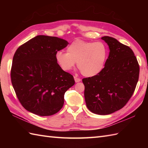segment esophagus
<instances>
[{
	"label": "esophagus",
	"instance_id": "obj_1",
	"mask_svg": "<svg viewBox=\"0 0 148 148\" xmlns=\"http://www.w3.org/2000/svg\"><path fill=\"white\" fill-rule=\"evenodd\" d=\"M74 80H75V82H76V83L80 82V81H81V79H79V78H78L77 77H75V76H74Z\"/></svg>",
	"mask_w": 148,
	"mask_h": 148
}]
</instances>
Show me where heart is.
I'll return each mask as SVG.
<instances>
[{
  "instance_id": "b5f03b06",
  "label": "heart",
  "mask_w": 148,
  "mask_h": 148,
  "mask_svg": "<svg viewBox=\"0 0 148 148\" xmlns=\"http://www.w3.org/2000/svg\"><path fill=\"white\" fill-rule=\"evenodd\" d=\"M108 56V48L102 42L75 40L67 48V53L58 51L55 59L62 70L69 71L77 62L84 76L92 77L102 71Z\"/></svg>"
}]
</instances>
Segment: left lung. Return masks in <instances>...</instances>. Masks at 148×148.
<instances>
[{
    "instance_id": "1",
    "label": "left lung",
    "mask_w": 148,
    "mask_h": 148,
    "mask_svg": "<svg viewBox=\"0 0 148 148\" xmlns=\"http://www.w3.org/2000/svg\"><path fill=\"white\" fill-rule=\"evenodd\" d=\"M101 39L110 50L104 68L82 81L88 109L95 114L107 115L123 108L132 96L139 80V65L130 47L111 37Z\"/></svg>"
}]
</instances>
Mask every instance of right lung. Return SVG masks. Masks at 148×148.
<instances>
[{
    "instance_id": "right-lung-1",
    "label": "right lung",
    "mask_w": 148,
    "mask_h": 148,
    "mask_svg": "<svg viewBox=\"0 0 148 148\" xmlns=\"http://www.w3.org/2000/svg\"><path fill=\"white\" fill-rule=\"evenodd\" d=\"M68 45L58 37L37 36L16 51L11 82L19 101L28 111L46 116L62 108L65 93L75 81L60 67L55 54Z\"/></svg>"
}]
</instances>
